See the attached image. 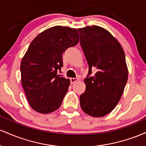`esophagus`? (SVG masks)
I'll return each mask as SVG.
<instances>
[{"instance_id": "obj_1", "label": "esophagus", "mask_w": 146, "mask_h": 146, "mask_svg": "<svg viewBox=\"0 0 146 146\" xmlns=\"http://www.w3.org/2000/svg\"><path fill=\"white\" fill-rule=\"evenodd\" d=\"M78 81V78H70V82H71V83H76V81Z\"/></svg>"}]
</instances>
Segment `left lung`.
Segmentation results:
<instances>
[{
    "mask_svg": "<svg viewBox=\"0 0 146 146\" xmlns=\"http://www.w3.org/2000/svg\"><path fill=\"white\" fill-rule=\"evenodd\" d=\"M81 46L89 65V73L96 74L85 78L86 91L80 96L83 112L93 117H102L117 106L127 81L128 70L125 53L115 37L97 25L78 28Z\"/></svg>",
    "mask_w": 146,
    "mask_h": 146,
    "instance_id": "1",
    "label": "left lung"
}]
</instances>
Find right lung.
Returning <instances> with one entry per match:
<instances>
[{
  "mask_svg": "<svg viewBox=\"0 0 146 146\" xmlns=\"http://www.w3.org/2000/svg\"><path fill=\"white\" fill-rule=\"evenodd\" d=\"M78 41L76 29L54 26L30 43L21 63V83L35 111L48 114L59 108L70 84L69 78L58 75L63 65L62 54Z\"/></svg>",
  "mask_w": 146,
  "mask_h": 146,
  "instance_id": "obj_1",
  "label": "right lung"
}]
</instances>
